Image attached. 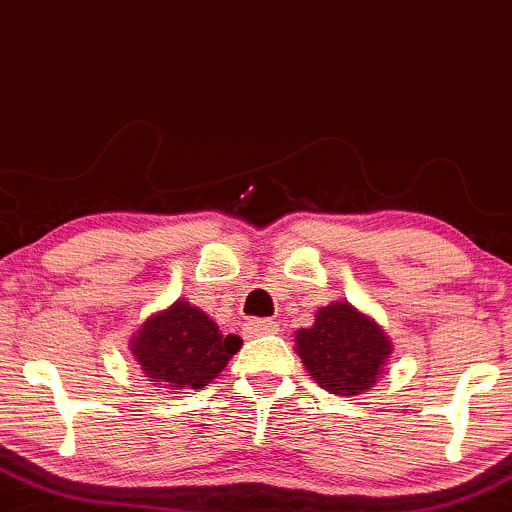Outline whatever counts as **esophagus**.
I'll return each instance as SVG.
<instances>
[{
	"instance_id": "obj_1",
	"label": "esophagus",
	"mask_w": 512,
	"mask_h": 512,
	"mask_svg": "<svg viewBox=\"0 0 512 512\" xmlns=\"http://www.w3.org/2000/svg\"><path fill=\"white\" fill-rule=\"evenodd\" d=\"M276 331H279V324L272 322V319H250V322L243 324V334L248 338L276 334Z\"/></svg>"
}]
</instances>
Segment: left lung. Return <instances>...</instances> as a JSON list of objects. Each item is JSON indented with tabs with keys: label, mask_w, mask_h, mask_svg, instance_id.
Returning <instances> with one entry per match:
<instances>
[{
	"label": "left lung",
	"mask_w": 512,
	"mask_h": 512,
	"mask_svg": "<svg viewBox=\"0 0 512 512\" xmlns=\"http://www.w3.org/2000/svg\"><path fill=\"white\" fill-rule=\"evenodd\" d=\"M295 343L307 372L338 396H357L377 384L391 355L384 331L343 300L322 307L315 326L300 329Z\"/></svg>",
	"instance_id": "obj_1"
}]
</instances>
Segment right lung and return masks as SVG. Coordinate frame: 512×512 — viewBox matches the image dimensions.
Segmentation results:
<instances>
[{
    "mask_svg": "<svg viewBox=\"0 0 512 512\" xmlns=\"http://www.w3.org/2000/svg\"><path fill=\"white\" fill-rule=\"evenodd\" d=\"M131 350L150 381L164 389H202L240 350L238 336L219 334L205 312L176 300L133 336Z\"/></svg>",
    "mask_w": 512,
    "mask_h": 512,
    "instance_id": "1",
    "label": "right lung"
}]
</instances>
